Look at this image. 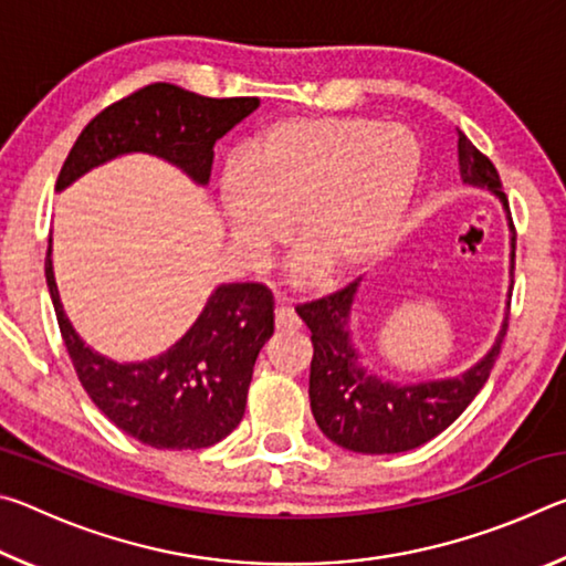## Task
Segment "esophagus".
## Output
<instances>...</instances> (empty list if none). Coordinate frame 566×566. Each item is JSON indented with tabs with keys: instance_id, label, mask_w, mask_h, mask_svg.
Returning <instances> with one entry per match:
<instances>
[{
	"instance_id": "esophagus-1",
	"label": "esophagus",
	"mask_w": 566,
	"mask_h": 566,
	"mask_svg": "<svg viewBox=\"0 0 566 566\" xmlns=\"http://www.w3.org/2000/svg\"><path fill=\"white\" fill-rule=\"evenodd\" d=\"M274 322L280 332H290L300 327V317H296L292 304L286 296H276V310H274Z\"/></svg>"
}]
</instances>
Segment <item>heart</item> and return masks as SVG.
I'll return each instance as SVG.
<instances>
[{
	"mask_svg": "<svg viewBox=\"0 0 566 566\" xmlns=\"http://www.w3.org/2000/svg\"><path fill=\"white\" fill-rule=\"evenodd\" d=\"M415 134L369 117H294L249 142L222 177L234 244L260 256L294 242L322 274H347L385 252L417 189Z\"/></svg>",
	"mask_w": 566,
	"mask_h": 566,
	"instance_id": "b5f03b06",
	"label": "heart"
}]
</instances>
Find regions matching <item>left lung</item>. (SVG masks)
<instances>
[{
  "label": "left lung",
  "mask_w": 566,
  "mask_h": 566,
  "mask_svg": "<svg viewBox=\"0 0 566 566\" xmlns=\"http://www.w3.org/2000/svg\"><path fill=\"white\" fill-rule=\"evenodd\" d=\"M459 169L467 185L492 189L502 199L506 212L510 202L502 189L500 171L492 159L482 155L464 132L457 134ZM512 224V272L516 232ZM357 280L322 300L296 304V314L312 332V371H310V401L312 415L324 434L334 444L361 454H397L421 447L429 439L442 434L490 379V371L500 357L502 342L510 322H504L500 339L492 352L469 369L467 375L429 385L397 387L391 381L369 377L359 367V354L352 347L349 306L357 292Z\"/></svg>",
  "instance_id": "1"
}]
</instances>
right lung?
<instances>
[{
  "label": "right lung",
  "instance_id": "add662e5",
  "mask_svg": "<svg viewBox=\"0 0 566 566\" xmlns=\"http://www.w3.org/2000/svg\"><path fill=\"white\" fill-rule=\"evenodd\" d=\"M260 107L256 97L214 99L157 82L104 107L76 137L56 189L127 151H149L207 185L214 142ZM52 247L46 286L76 377L97 409L124 434L155 449H205L244 417L256 354L274 334V300L264 284H224L209 296L185 337L157 359L117 364L84 347L64 317Z\"/></svg>",
  "mask_w": 566,
  "mask_h": 566
}]
</instances>
